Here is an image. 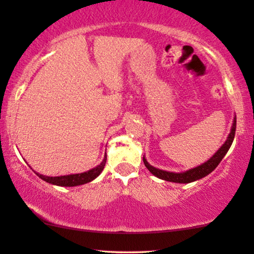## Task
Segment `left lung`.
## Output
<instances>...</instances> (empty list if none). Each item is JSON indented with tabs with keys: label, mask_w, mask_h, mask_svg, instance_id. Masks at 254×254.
Wrapping results in <instances>:
<instances>
[{
	"label": "left lung",
	"mask_w": 254,
	"mask_h": 254,
	"mask_svg": "<svg viewBox=\"0 0 254 254\" xmlns=\"http://www.w3.org/2000/svg\"><path fill=\"white\" fill-rule=\"evenodd\" d=\"M235 131H236V118H234L230 133H229L224 143L222 144V147L218 149V150L215 152V154L211 156L207 162L202 163V164L196 166V168L187 170L185 172H170V171H164V170L155 168V166L149 164L144 156H143V163L145 168H147L152 175L157 177L159 179L166 180V182H171V183H178V184L193 183L195 182V180H199L201 178H203V177L208 176L210 172H213L214 170L216 169V166L220 164L225 154H227L229 149H230L232 142H234Z\"/></svg>",
	"instance_id": "1"
}]
</instances>
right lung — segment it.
Returning <instances> with one entry per match:
<instances>
[{
  "label": "right lung",
  "mask_w": 254,
  "mask_h": 254,
  "mask_svg": "<svg viewBox=\"0 0 254 254\" xmlns=\"http://www.w3.org/2000/svg\"><path fill=\"white\" fill-rule=\"evenodd\" d=\"M106 152L105 156H104L102 163L99 165L95 166V168L89 170V171L82 172V173H74V175H65V176H59V177H48V176H44L40 175V173L36 172V175L45 180L46 183H50L52 185H57V186H62V187H74V186H79V185H84V184H88L90 182H92L93 179H96L98 177L102 171L104 170V166H105L106 163Z\"/></svg>",
  "instance_id": "add662e5"
}]
</instances>
